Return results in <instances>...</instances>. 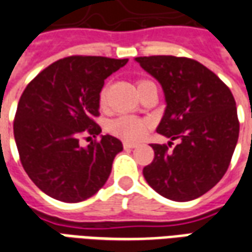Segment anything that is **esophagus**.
I'll use <instances>...</instances> for the list:
<instances>
[{
  "instance_id": "esophagus-1",
  "label": "esophagus",
  "mask_w": 252,
  "mask_h": 252,
  "mask_svg": "<svg viewBox=\"0 0 252 252\" xmlns=\"http://www.w3.org/2000/svg\"><path fill=\"white\" fill-rule=\"evenodd\" d=\"M123 146H124V148H126V150H132V148L136 147V144H133V143H128V142L123 143Z\"/></svg>"
}]
</instances>
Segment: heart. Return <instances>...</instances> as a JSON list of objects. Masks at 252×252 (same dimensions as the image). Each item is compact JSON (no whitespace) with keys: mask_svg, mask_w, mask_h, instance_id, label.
Listing matches in <instances>:
<instances>
[{"mask_svg":"<svg viewBox=\"0 0 252 252\" xmlns=\"http://www.w3.org/2000/svg\"><path fill=\"white\" fill-rule=\"evenodd\" d=\"M146 82L147 81H140V82L137 83V89ZM99 105L101 106L105 105V89L101 90V93H99ZM147 128V120L140 119V117H133V116H120V117H116L113 120H110L108 123V126H106V129L112 135L120 137L123 140H126V142L139 140L146 133Z\"/></svg>","mask_w":252,"mask_h":252,"instance_id":"heart-1","label":"heart"}]
</instances>
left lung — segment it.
<instances>
[{"mask_svg":"<svg viewBox=\"0 0 252 252\" xmlns=\"http://www.w3.org/2000/svg\"><path fill=\"white\" fill-rule=\"evenodd\" d=\"M135 61L163 89L166 109L157 132L178 140L173 151L151 144L155 157L143 175L169 200L198 198L225 174L238 143L232 93L215 72L189 58L158 55Z\"/></svg>","mask_w":252,"mask_h":252,"instance_id":"left-lung-1","label":"left lung"}]
</instances>
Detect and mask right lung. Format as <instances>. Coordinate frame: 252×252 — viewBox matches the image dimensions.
<instances>
[{"label":"right lung","instance_id":"add662e5","mask_svg":"<svg viewBox=\"0 0 252 252\" xmlns=\"http://www.w3.org/2000/svg\"><path fill=\"white\" fill-rule=\"evenodd\" d=\"M128 59L68 57L39 72L20 97L13 132L25 173L41 191L63 202L94 195L123 151L115 136L99 135V93L110 74ZM82 134L99 142L79 146Z\"/></svg>","mask_w":252,"mask_h":252}]
</instances>
